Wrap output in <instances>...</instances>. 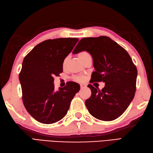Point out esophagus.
Masks as SVG:
<instances>
[{
  "instance_id": "34e87169",
  "label": "esophagus",
  "mask_w": 153,
  "mask_h": 153,
  "mask_svg": "<svg viewBox=\"0 0 153 153\" xmlns=\"http://www.w3.org/2000/svg\"><path fill=\"white\" fill-rule=\"evenodd\" d=\"M85 87H86V85H85V84H80V88H81V89H83V88H85Z\"/></svg>"
}]
</instances>
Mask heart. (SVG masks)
<instances>
[{"mask_svg": "<svg viewBox=\"0 0 153 153\" xmlns=\"http://www.w3.org/2000/svg\"><path fill=\"white\" fill-rule=\"evenodd\" d=\"M88 54H89L88 53H87V52L82 51V52H80V53H79V54H78V56H79V59L81 61H82L84 58L85 56H87ZM67 63H68V58H66L64 59V62H63V66L65 67L67 64ZM73 79L74 80L78 81V82H81L84 80V78L81 76H74L73 77Z\"/></svg>", "mask_w": 153, "mask_h": 153, "instance_id": "heart-1", "label": "heart"}]
</instances>
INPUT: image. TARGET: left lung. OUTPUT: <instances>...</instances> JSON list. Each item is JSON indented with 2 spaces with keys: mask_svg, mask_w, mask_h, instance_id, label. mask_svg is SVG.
<instances>
[{
  "mask_svg": "<svg viewBox=\"0 0 153 153\" xmlns=\"http://www.w3.org/2000/svg\"><path fill=\"white\" fill-rule=\"evenodd\" d=\"M90 53L95 71L91 82L105 83L102 90L91 84V95L85 100V106L92 116L99 120L110 121L124 113L132 102L136 92L137 71L130 55L125 48L109 37L81 39L73 53L82 51Z\"/></svg>",
  "mask_w": 153,
  "mask_h": 153,
  "instance_id": "1",
  "label": "left lung"
}]
</instances>
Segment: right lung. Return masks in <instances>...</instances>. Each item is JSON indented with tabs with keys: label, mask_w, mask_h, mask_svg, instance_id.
<instances>
[{
	"label": "right lung",
	"mask_w": 153,
	"mask_h": 153,
	"mask_svg": "<svg viewBox=\"0 0 153 153\" xmlns=\"http://www.w3.org/2000/svg\"><path fill=\"white\" fill-rule=\"evenodd\" d=\"M79 39L58 38L39 43L25 57L19 75L23 102L28 112L43 124L61 120L68 113L71 102L80 85L69 82L54 90V78L63 71V62Z\"/></svg>",
	"instance_id": "add662e5"
}]
</instances>
